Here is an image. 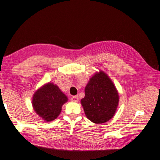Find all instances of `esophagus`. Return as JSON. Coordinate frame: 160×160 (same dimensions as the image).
I'll return each instance as SVG.
<instances>
[{
  "label": "esophagus",
  "mask_w": 160,
  "mask_h": 160,
  "mask_svg": "<svg viewBox=\"0 0 160 160\" xmlns=\"http://www.w3.org/2000/svg\"><path fill=\"white\" fill-rule=\"evenodd\" d=\"M70 99H71V101H72V102H78V100H79V97H78V95H75V96H72Z\"/></svg>",
  "instance_id": "34e87169"
}]
</instances>
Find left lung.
<instances>
[{
    "mask_svg": "<svg viewBox=\"0 0 160 160\" xmlns=\"http://www.w3.org/2000/svg\"><path fill=\"white\" fill-rule=\"evenodd\" d=\"M81 99L85 115L89 120L103 123L112 118L118 103V94L109 78L101 71L90 80Z\"/></svg>",
    "mask_w": 160,
    "mask_h": 160,
    "instance_id": "8db88e82",
    "label": "left lung"
}]
</instances>
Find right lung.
<instances>
[{
  "label": "right lung",
  "mask_w": 160,
  "mask_h": 160,
  "mask_svg": "<svg viewBox=\"0 0 160 160\" xmlns=\"http://www.w3.org/2000/svg\"><path fill=\"white\" fill-rule=\"evenodd\" d=\"M67 100L58 87L49 82L34 93L32 105L40 117L46 121H51L60 114L62 105Z\"/></svg>",
  "instance_id": "obj_1"
}]
</instances>
